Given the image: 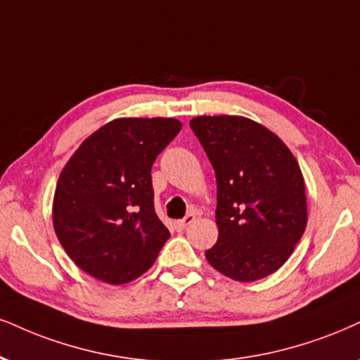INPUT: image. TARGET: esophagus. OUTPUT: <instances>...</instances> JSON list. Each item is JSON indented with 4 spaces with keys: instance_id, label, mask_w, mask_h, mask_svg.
<instances>
[{
    "instance_id": "1",
    "label": "esophagus",
    "mask_w": 360,
    "mask_h": 360,
    "mask_svg": "<svg viewBox=\"0 0 360 360\" xmlns=\"http://www.w3.org/2000/svg\"><path fill=\"white\" fill-rule=\"evenodd\" d=\"M193 221H195V215L193 214H188L184 220L175 221V227H176V230H185V229L188 227V225H192Z\"/></svg>"
}]
</instances>
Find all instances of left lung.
<instances>
[{"mask_svg": "<svg viewBox=\"0 0 360 360\" xmlns=\"http://www.w3.org/2000/svg\"><path fill=\"white\" fill-rule=\"evenodd\" d=\"M217 176L219 240L208 264L238 282L277 272L307 227L305 181L288 146L260 123L237 115L195 117Z\"/></svg>", "mask_w": 360, "mask_h": 360, "instance_id": "left-lung-1", "label": "left lung"}]
</instances>
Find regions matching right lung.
<instances>
[{"mask_svg": "<svg viewBox=\"0 0 360 360\" xmlns=\"http://www.w3.org/2000/svg\"><path fill=\"white\" fill-rule=\"evenodd\" d=\"M180 130L176 118H117L66 162L53 197V227L83 272L122 285L157 260L170 232L155 214L150 172Z\"/></svg>", "mask_w": 360, "mask_h": 360, "instance_id": "1", "label": "right lung"}]
</instances>
